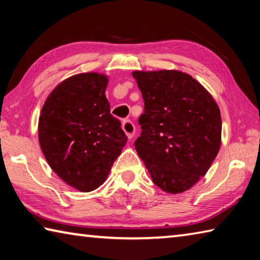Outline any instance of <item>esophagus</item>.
Returning a JSON list of instances; mask_svg holds the SVG:
<instances>
[{"instance_id": "obj_1", "label": "esophagus", "mask_w": 260, "mask_h": 260, "mask_svg": "<svg viewBox=\"0 0 260 260\" xmlns=\"http://www.w3.org/2000/svg\"><path fill=\"white\" fill-rule=\"evenodd\" d=\"M122 129L128 136V139H132L135 134V125L131 120H124L122 121Z\"/></svg>"}]
</instances>
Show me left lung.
Segmentation results:
<instances>
[{
    "label": "left lung",
    "mask_w": 260,
    "mask_h": 260,
    "mask_svg": "<svg viewBox=\"0 0 260 260\" xmlns=\"http://www.w3.org/2000/svg\"><path fill=\"white\" fill-rule=\"evenodd\" d=\"M144 101L134 146L156 186L171 193L191 188L219 151L221 117L209 91L173 70L134 71Z\"/></svg>",
    "instance_id": "left-lung-1"
}]
</instances>
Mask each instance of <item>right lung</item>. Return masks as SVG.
<instances>
[{
  "mask_svg": "<svg viewBox=\"0 0 260 260\" xmlns=\"http://www.w3.org/2000/svg\"><path fill=\"white\" fill-rule=\"evenodd\" d=\"M108 78L80 73L60 82L39 118V142L58 177L82 192L100 187L127 142L110 113Z\"/></svg>",
  "mask_w": 260,
  "mask_h": 260,
  "instance_id": "right-lung-1",
  "label": "right lung"
}]
</instances>
